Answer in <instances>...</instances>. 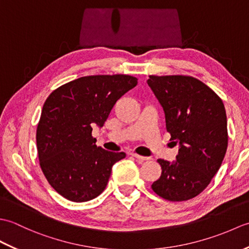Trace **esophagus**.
Segmentation results:
<instances>
[{
  "label": "esophagus",
  "instance_id": "obj_1",
  "mask_svg": "<svg viewBox=\"0 0 249 249\" xmlns=\"http://www.w3.org/2000/svg\"><path fill=\"white\" fill-rule=\"evenodd\" d=\"M133 155L135 158H137V160H150V157H146V156H141V155H139V154H137V153H133Z\"/></svg>",
  "mask_w": 249,
  "mask_h": 249
}]
</instances>
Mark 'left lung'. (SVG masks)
I'll return each mask as SVG.
<instances>
[{
    "label": "left lung",
    "mask_w": 249,
    "mask_h": 249,
    "mask_svg": "<svg viewBox=\"0 0 249 249\" xmlns=\"http://www.w3.org/2000/svg\"><path fill=\"white\" fill-rule=\"evenodd\" d=\"M147 84L165 111L167 131L178 144L177 161L157 160L160 178L152 184L160 197L189 200L212 181L228 146L223 100L202 81L190 76H149Z\"/></svg>",
    "instance_id": "left-lung-1"
}]
</instances>
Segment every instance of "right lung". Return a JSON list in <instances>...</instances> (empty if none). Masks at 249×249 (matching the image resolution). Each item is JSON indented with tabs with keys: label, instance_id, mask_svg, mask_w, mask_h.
Instances as JSON below:
<instances>
[{
	"label": "right lung",
	"instance_id": "1",
	"mask_svg": "<svg viewBox=\"0 0 249 249\" xmlns=\"http://www.w3.org/2000/svg\"><path fill=\"white\" fill-rule=\"evenodd\" d=\"M128 75L78 78L46 99L36 129L39 165L56 193L73 202L96 198L111 169L126 156L96 146L92 126L102 127L116 100L137 86Z\"/></svg>",
	"mask_w": 249,
	"mask_h": 249
}]
</instances>
